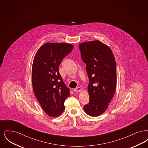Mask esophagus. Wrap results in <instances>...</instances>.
Instances as JSON below:
<instances>
[{"label": "esophagus", "instance_id": "1", "mask_svg": "<svg viewBox=\"0 0 148 148\" xmlns=\"http://www.w3.org/2000/svg\"><path fill=\"white\" fill-rule=\"evenodd\" d=\"M82 88H80V87H77L76 88H75L74 89V91L75 92H80L82 91Z\"/></svg>", "mask_w": 148, "mask_h": 148}]
</instances>
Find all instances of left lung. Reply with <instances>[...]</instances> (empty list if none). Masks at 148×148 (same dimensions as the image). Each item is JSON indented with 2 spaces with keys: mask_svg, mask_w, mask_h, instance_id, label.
<instances>
[{
  "mask_svg": "<svg viewBox=\"0 0 148 148\" xmlns=\"http://www.w3.org/2000/svg\"><path fill=\"white\" fill-rule=\"evenodd\" d=\"M79 47L89 79V103L84 110L90 116H98L107 109L115 92V58L110 48L99 40L82 42Z\"/></svg>",
  "mask_w": 148,
  "mask_h": 148,
  "instance_id": "8db88e82",
  "label": "left lung"
}]
</instances>
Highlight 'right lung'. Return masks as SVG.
<instances>
[{
  "label": "right lung",
  "instance_id": "obj_1",
  "mask_svg": "<svg viewBox=\"0 0 148 148\" xmlns=\"http://www.w3.org/2000/svg\"><path fill=\"white\" fill-rule=\"evenodd\" d=\"M73 48V45L65 42H47L38 49L34 58L32 70L33 91L44 111L50 117L62 114L64 101L71 94L59 72V66Z\"/></svg>",
  "mask_w": 148,
  "mask_h": 148
}]
</instances>
